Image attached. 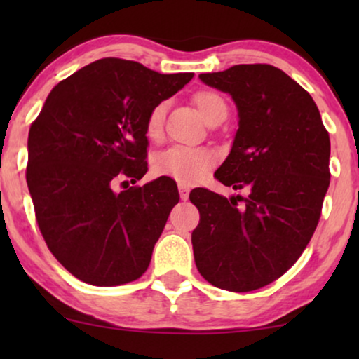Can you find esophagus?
I'll return each mask as SVG.
<instances>
[{"label":"esophagus","instance_id":"1","mask_svg":"<svg viewBox=\"0 0 359 359\" xmlns=\"http://www.w3.org/2000/svg\"><path fill=\"white\" fill-rule=\"evenodd\" d=\"M178 189H180L181 199H183V201L188 199V196H189V188H188V186H186V184H180Z\"/></svg>","mask_w":359,"mask_h":359}]
</instances>
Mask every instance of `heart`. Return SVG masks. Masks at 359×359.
<instances>
[{"label": "heart", "instance_id": "obj_1", "mask_svg": "<svg viewBox=\"0 0 359 359\" xmlns=\"http://www.w3.org/2000/svg\"><path fill=\"white\" fill-rule=\"evenodd\" d=\"M194 102L208 124L215 117L227 116V104L215 91L203 90L194 95ZM166 102H158L151 107L145 121V132L150 139H158L163 130ZM214 165V155L205 149L193 147H170L154 158V171L160 176H170L181 184H194L208 175Z\"/></svg>", "mask_w": 359, "mask_h": 359}]
</instances>
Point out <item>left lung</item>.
<instances>
[{
  "label": "left lung",
  "instance_id": "obj_1",
  "mask_svg": "<svg viewBox=\"0 0 359 359\" xmlns=\"http://www.w3.org/2000/svg\"><path fill=\"white\" fill-rule=\"evenodd\" d=\"M199 78L237 106L238 129L215 178L247 198L191 191L201 215L194 262L215 287L255 291L283 276L316 232L330 184V139L312 96L276 67L233 65Z\"/></svg>",
  "mask_w": 359,
  "mask_h": 359
}]
</instances>
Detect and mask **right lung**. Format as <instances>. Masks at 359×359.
Returning <instances> with one entry per match:
<instances>
[{"instance_id":"obj_1","label":"right lung","mask_w":359,"mask_h":359,"mask_svg":"<svg viewBox=\"0 0 359 359\" xmlns=\"http://www.w3.org/2000/svg\"><path fill=\"white\" fill-rule=\"evenodd\" d=\"M193 76L101 58L58 83L32 122L26 178L39 229L83 283L119 286L149 268L180 201L176 183L161 176L121 193L112 188L147 173V116Z\"/></svg>"}]
</instances>
